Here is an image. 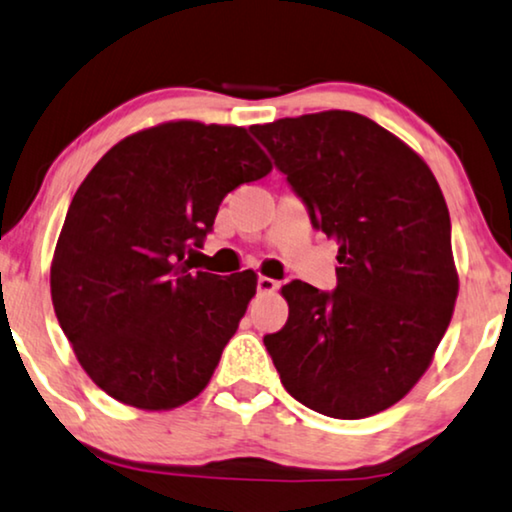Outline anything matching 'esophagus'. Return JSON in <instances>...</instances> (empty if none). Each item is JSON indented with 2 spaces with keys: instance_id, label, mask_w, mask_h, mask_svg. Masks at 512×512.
Masks as SVG:
<instances>
[{
  "instance_id": "34e87169",
  "label": "esophagus",
  "mask_w": 512,
  "mask_h": 512,
  "mask_svg": "<svg viewBox=\"0 0 512 512\" xmlns=\"http://www.w3.org/2000/svg\"><path fill=\"white\" fill-rule=\"evenodd\" d=\"M276 290H278V281H274V278H267V276L257 278V292H276Z\"/></svg>"
}]
</instances>
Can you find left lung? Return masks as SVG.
<instances>
[{"label": "left lung", "mask_w": 512, "mask_h": 512, "mask_svg": "<svg viewBox=\"0 0 512 512\" xmlns=\"http://www.w3.org/2000/svg\"><path fill=\"white\" fill-rule=\"evenodd\" d=\"M250 131L313 229L339 243L337 288L283 285L288 323L264 337L285 391L325 417L384 412L431 365L459 292L438 180L405 142L356 112Z\"/></svg>", "instance_id": "left-lung-1"}]
</instances>
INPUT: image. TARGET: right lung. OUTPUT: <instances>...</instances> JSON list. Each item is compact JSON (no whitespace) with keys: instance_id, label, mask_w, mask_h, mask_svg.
Returning a JSON list of instances; mask_svg holds the SVG:
<instances>
[{"instance_id":"1","label":"right lung","mask_w":512,"mask_h":512,"mask_svg":"<svg viewBox=\"0 0 512 512\" xmlns=\"http://www.w3.org/2000/svg\"><path fill=\"white\" fill-rule=\"evenodd\" d=\"M271 161L245 128L170 121L114 145L67 210L51 267L58 323L119 403L173 410L213 377L257 276L194 271L231 189Z\"/></svg>"}]
</instances>
